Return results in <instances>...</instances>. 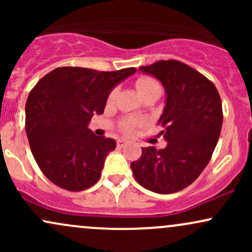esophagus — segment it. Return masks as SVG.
I'll return each instance as SVG.
<instances>
[{
	"label": "esophagus",
	"instance_id": "34e87169",
	"mask_svg": "<svg viewBox=\"0 0 252 252\" xmlns=\"http://www.w3.org/2000/svg\"><path fill=\"white\" fill-rule=\"evenodd\" d=\"M117 144H118V147L126 146V140H123V138H121V140L117 141Z\"/></svg>",
	"mask_w": 252,
	"mask_h": 252
}]
</instances>
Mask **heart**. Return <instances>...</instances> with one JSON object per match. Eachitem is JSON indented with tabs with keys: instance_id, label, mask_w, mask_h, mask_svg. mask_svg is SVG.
Instances as JSON below:
<instances>
[{
	"instance_id": "1",
	"label": "heart",
	"mask_w": 252,
	"mask_h": 252,
	"mask_svg": "<svg viewBox=\"0 0 252 252\" xmlns=\"http://www.w3.org/2000/svg\"><path fill=\"white\" fill-rule=\"evenodd\" d=\"M136 88L143 98L147 97H160L162 94V85L158 79L152 76H140L136 79ZM117 96V89H114L110 92L108 100L112 102ZM136 121L132 118H123L120 122V129L123 131H131L136 126Z\"/></svg>"
}]
</instances>
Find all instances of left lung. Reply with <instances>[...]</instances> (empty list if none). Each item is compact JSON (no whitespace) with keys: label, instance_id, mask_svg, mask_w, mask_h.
Here are the masks:
<instances>
[{"label":"left lung","instance_id":"left-lung-1","mask_svg":"<svg viewBox=\"0 0 252 252\" xmlns=\"http://www.w3.org/2000/svg\"><path fill=\"white\" fill-rule=\"evenodd\" d=\"M140 71L162 83L166 106L158 120L166 148H142L130 164L136 181L152 192L169 194L186 189L210 162L222 124L219 92L211 80L179 60H158Z\"/></svg>","mask_w":252,"mask_h":252}]
</instances>
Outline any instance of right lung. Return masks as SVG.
I'll list each match as a JSON object with an SVG mask.
<instances>
[{
	"label": "right lung",
	"mask_w": 252,
	"mask_h": 252,
	"mask_svg": "<svg viewBox=\"0 0 252 252\" xmlns=\"http://www.w3.org/2000/svg\"><path fill=\"white\" fill-rule=\"evenodd\" d=\"M135 67L104 72L63 66L42 77L26 103V134L37 166L60 189L80 192L99 180L116 141L88 129L115 85Z\"/></svg>",
	"instance_id": "add662e5"
}]
</instances>
